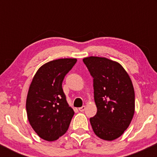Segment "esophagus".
Segmentation results:
<instances>
[{"label": "esophagus", "instance_id": "esophagus-1", "mask_svg": "<svg viewBox=\"0 0 157 157\" xmlns=\"http://www.w3.org/2000/svg\"><path fill=\"white\" fill-rule=\"evenodd\" d=\"M85 109H86V106H85V105H83L82 107L79 108V111H80V112H83V111L85 110Z\"/></svg>", "mask_w": 157, "mask_h": 157}]
</instances>
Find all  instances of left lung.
<instances>
[{
  "instance_id": "1",
  "label": "left lung",
  "mask_w": 157,
  "mask_h": 157,
  "mask_svg": "<svg viewBox=\"0 0 157 157\" xmlns=\"http://www.w3.org/2000/svg\"><path fill=\"white\" fill-rule=\"evenodd\" d=\"M83 61L93 77L96 115L90 118L95 134L113 140L128 128L135 110L134 90L130 76L118 62L90 56Z\"/></svg>"
}]
</instances>
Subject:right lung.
Instances as JSON below:
<instances>
[{"mask_svg": "<svg viewBox=\"0 0 157 157\" xmlns=\"http://www.w3.org/2000/svg\"><path fill=\"white\" fill-rule=\"evenodd\" d=\"M76 62V58H60L45 63L30 83L26 102L28 120L36 134L47 141L64 135L74 115L66 100L62 82Z\"/></svg>", "mask_w": 157, "mask_h": 157, "instance_id": "right-lung-1", "label": "right lung"}]
</instances>
